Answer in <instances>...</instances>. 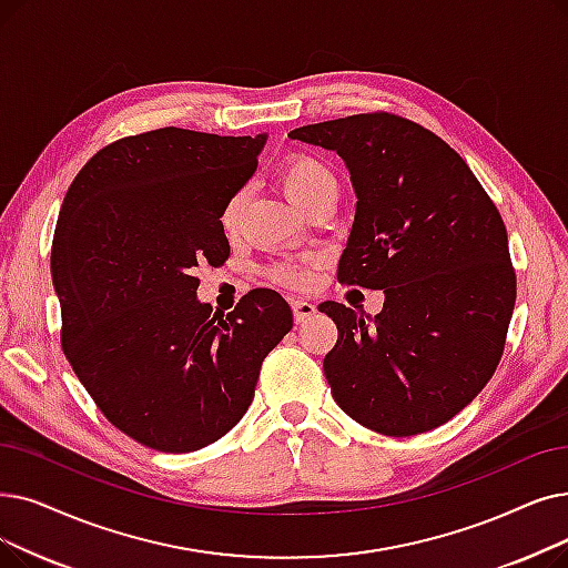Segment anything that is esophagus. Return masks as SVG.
I'll return each instance as SVG.
<instances>
[{
    "instance_id": "1",
    "label": "esophagus",
    "mask_w": 568,
    "mask_h": 568,
    "mask_svg": "<svg viewBox=\"0 0 568 568\" xmlns=\"http://www.w3.org/2000/svg\"><path fill=\"white\" fill-rule=\"evenodd\" d=\"M290 306H292V315L297 323H304V320H308L313 313H315V304L306 302V300H290Z\"/></svg>"
}]
</instances>
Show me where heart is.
Returning a JSON list of instances; mask_svg holds the SVG:
<instances>
[{
	"mask_svg": "<svg viewBox=\"0 0 568 568\" xmlns=\"http://www.w3.org/2000/svg\"><path fill=\"white\" fill-rule=\"evenodd\" d=\"M278 185L285 192L287 200L294 206H300L302 211L308 204H313L315 200H320V196L338 192L334 171L313 155L287 158L278 171ZM243 202H245V192L239 190L225 202L223 211H220V225H223L227 232L234 230L239 213L243 209ZM268 276H271V281L281 283V285H297V283H304V278H306L304 268L294 262L276 264L268 271Z\"/></svg>",
	"mask_w": 568,
	"mask_h": 568,
	"instance_id": "heart-1",
	"label": "heart"
}]
</instances>
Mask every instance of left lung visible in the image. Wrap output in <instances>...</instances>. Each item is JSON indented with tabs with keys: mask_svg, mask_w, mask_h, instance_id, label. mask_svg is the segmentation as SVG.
Here are the masks:
<instances>
[{
	"mask_svg": "<svg viewBox=\"0 0 568 568\" xmlns=\"http://www.w3.org/2000/svg\"><path fill=\"white\" fill-rule=\"evenodd\" d=\"M351 171L357 206L338 281L383 290L376 317L325 302L334 402L385 436L440 427L504 355L515 268L504 220L474 171L434 132L376 111L290 132Z\"/></svg>",
	"mask_w": 568,
	"mask_h": 568,
	"instance_id": "obj_1",
	"label": "left lung"
}]
</instances>
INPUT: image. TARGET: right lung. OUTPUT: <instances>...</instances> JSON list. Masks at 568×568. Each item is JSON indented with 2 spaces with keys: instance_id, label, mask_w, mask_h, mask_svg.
<instances>
[{
  "instance_id": "add662e5",
  "label": "right lung",
  "mask_w": 568,
  "mask_h": 568,
  "mask_svg": "<svg viewBox=\"0 0 568 568\" xmlns=\"http://www.w3.org/2000/svg\"><path fill=\"white\" fill-rule=\"evenodd\" d=\"M264 143L181 128L125 136L64 194L51 251L62 351L106 420L145 448L192 453L225 436L292 329L274 290L227 315L196 300V266L230 257L220 211Z\"/></svg>"
}]
</instances>
